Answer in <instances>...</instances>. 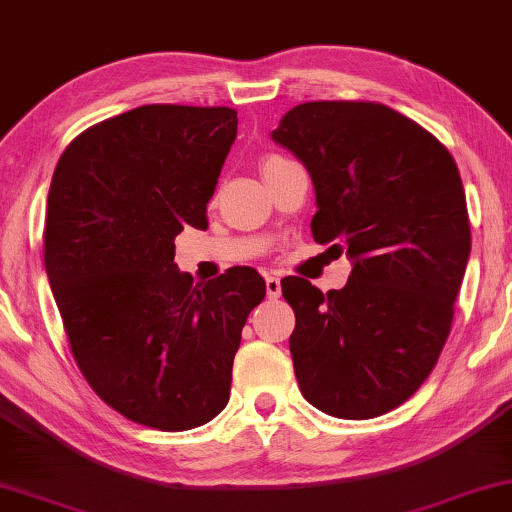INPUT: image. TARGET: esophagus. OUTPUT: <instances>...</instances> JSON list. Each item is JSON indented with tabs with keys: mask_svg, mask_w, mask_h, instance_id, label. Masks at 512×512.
Masks as SVG:
<instances>
[{
	"mask_svg": "<svg viewBox=\"0 0 512 512\" xmlns=\"http://www.w3.org/2000/svg\"><path fill=\"white\" fill-rule=\"evenodd\" d=\"M264 283H267V297L269 299L281 297V281H278L276 276H267V278H264Z\"/></svg>",
	"mask_w": 512,
	"mask_h": 512,
	"instance_id": "1",
	"label": "esophagus"
}]
</instances>
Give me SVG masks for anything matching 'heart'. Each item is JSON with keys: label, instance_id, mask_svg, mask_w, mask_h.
<instances>
[{"label": "heart", "instance_id": "1", "mask_svg": "<svg viewBox=\"0 0 512 512\" xmlns=\"http://www.w3.org/2000/svg\"><path fill=\"white\" fill-rule=\"evenodd\" d=\"M276 161H281V156H267V159L262 161V168L264 166H271V163H276Z\"/></svg>", "mask_w": 512, "mask_h": 512}]
</instances>
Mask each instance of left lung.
<instances>
[{
  "mask_svg": "<svg viewBox=\"0 0 512 512\" xmlns=\"http://www.w3.org/2000/svg\"><path fill=\"white\" fill-rule=\"evenodd\" d=\"M274 140L316 187L313 241L353 260L342 290L281 281L299 391L330 417H379L417 393L452 330L470 255L459 168L433 133L381 102H302Z\"/></svg>",
  "mask_w": 512,
  "mask_h": 512,
  "instance_id": "left-lung-1",
  "label": "left lung"
}]
</instances>
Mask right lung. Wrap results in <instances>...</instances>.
<instances>
[{"label":"right lung","instance_id":"right-lung-1","mask_svg":"<svg viewBox=\"0 0 512 512\" xmlns=\"http://www.w3.org/2000/svg\"><path fill=\"white\" fill-rule=\"evenodd\" d=\"M236 109L142 105L79 133L46 203L44 264L88 386L135 424L189 431L229 403L252 267L208 283L175 267V236L206 229Z\"/></svg>","mask_w":512,"mask_h":512}]
</instances>
